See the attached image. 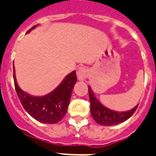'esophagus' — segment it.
<instances>
[{"mask_svg":"<svg viewBox=\"0 0 156 156\" xmlns=\"http://www.w3.org/2000/svg\"><path fill=\"white\" fill-rule=\"evenodd\" d=\"M76 76L77 78H78L80 80H84L87 77V71L86 69H85V67H79V68H77Z\"/></svg>","mask_w":156,"mask_h":156,"instance_id":"esophagus-1","label":"esophagus"}]
</instances>
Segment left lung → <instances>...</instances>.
<instances>
[{"instance_id":"left-lung-1","label":"left lung","mask_w":156,"mask_h":156,"mask_svg":"<svg viewBox=\"0 0 156 156\" xmlns=\"http://www.w3.org/2000/svg\"><path fill=\"white\" fill-rule=\"evenodd\" d=\"M89 95L90 99V112L92 117L98 124L101 125L111 126L123 123L132 116L138 107V105H137L130 111L124 112H114L105 107L96 99L90 87H89Z\"/></svg>"}]
</instances>
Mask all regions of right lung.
<instances>
[{"instance_id": "obj_1", "label": "right lung", "mask_w": 156, "mask_h": 156, "mask_svg": "<svg viewBox=\"0 0 156 156\" xmlns=\"http://www.w3.org/2000/svg\"><path fill=\"white\" fill-rule=\"evenodd\" d=\"M36 27L29 29L27 33ZM76 80V74L74 71L67 75L58 87L49 94L42 97H33L23 91L19 87L14 67V87L23 107L35 119L45 124H56L64 117Z\"/></svg>"}]
</instances>
